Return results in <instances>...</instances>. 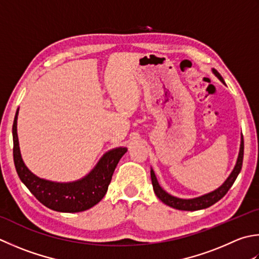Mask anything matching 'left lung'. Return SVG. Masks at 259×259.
Returning a JSON list of instances; mask_svg holds the SVG:
<instances>
[{
  "label": "left lung",
  "instance_id": "obj_1",
  "mask_svg": "<svg viewBox=\"0 0 259 259\" xmlns=\"http://www.w3.org/2000/svg\"><path fill=\"white\" fill-rule=\"evenodd\" d=\"M212 73H213L218 78H219L222 83H225L222 76L218 73V70L212 68ZM242 159H244V138H242L241 135V141H240V149H239V155H238L237 158V163L235 165V168L232 169L231 174L229 177L225 181V183L222 184L220 187H218L217 190L210 192V193L204 194L199 197H194V199H180V197H176L167 193L166 191L161 189V186L159 185L158 181L156 179V175L154 173L153 169H150V176H151V183H153L154 187V192L157 195V197L164 202L165 204L169 205L174 209L177 210H183V211H196V210H202V209H206L211 205H213L217 203L218 201L221 200L224 197L227 192L230 190V187L232 184L235 183V181L237 179L238 174L240 173L241 167H242Z\"/></svg>",
  "mask_w": 259,
  "mask_h": 259
}]
</instances>
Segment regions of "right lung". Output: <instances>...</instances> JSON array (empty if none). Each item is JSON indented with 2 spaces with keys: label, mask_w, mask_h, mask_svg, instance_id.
Returning <instances> with one entry per match:
<instances>
[{
  "label": "right lung",
  "mask_w": 259,
  "mask_h": 259,
  "mask_svg": "<svg viewBox=\"0 0 259 259\" xmlns=\"http://www.w3.org/2000/svg\"><path fill=\"white\" fill-rule=\"evenodd\" d=\"M17 111L14 116L13 134V159L17 173L22 183L35 196L40 203L58 212H82L98 204L103 199L113 171L125 153V147H119L105 153L94 168L83 179L69 183L47 181L35 176L24 165L20 153L17 133Z\"/></svg>",
  "instance_id": "right-lung-1"
}]
</instances>
